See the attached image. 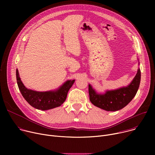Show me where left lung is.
Instances as JSON below:
<instances>
[{"label":"left lung","mask_w":155,"mask_h":155,"mask_svg":"<svg viewBox=\"0 0 155 155\" xmlns=\"http://www.w3.org/2000/svg\"><path fill=\"white\" fill-rule=\"evenodd\" d=\"M140 70L130 84L114 91H107L104 94L96 93L89 84V95L91 102L95 106L107 111L115 112L126 106L136 96L140 82Z\"/></svg>","instance_id":"left-lung-1"}]
</instances>
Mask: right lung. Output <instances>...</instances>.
<instances>
[{"label": "right lung", "instance_id": "right-lung-1", "mask_svg": "<svg viewBox=\"0 0 155 155\" xmlns=\"http://www.w3.org/2000/svg\"><path fill=\"white\" fill-rule=\"evenodd\" d=\"M17 84L19 90L25 100L33 107L41 110H47L61 105L66 99L68 91L75 80H68L58 90L53 91L38 92L28 90L22 83L18 69L16 71Z\"/></svg>", "mask_w": 155, "mask_h": 155}]
</instances>
